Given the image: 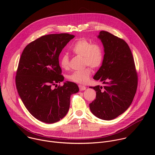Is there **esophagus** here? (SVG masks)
Instances as JSON below:
<instances>
[{
	"instance_id": "34e87169",
	"label": "esophagus",
	"mask_w": 155,
	"mask_h": 155,
	"mask_svg": "<svg viewBox=\"0 0 155 155\" xmlns=\"http://www.w3.org/2000/svg\"><path fill=\"white\" fill-rule=\"evenodd\" d=\"M78 87H79L80 91H84V90H85L86 89V86H83V85H81V84L78 85Z\"/></svg>"
}]
</instances>
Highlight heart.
Segmentation results:
<instances>
[{
	"mask_svg": "<svg viewBox=\"0 0 155 155\" xmlns=\"http://www.w3.org/2000/svg\"><path fill=\"white\" fill-rule=\"evenodd\" d=\"M70 50L76 55L82 56L84 65H88L93 68H98L102 65L104 60L102 47L97 42L92 43L85 38L76 40L70 46ZM59 64L64 69H68L69 66V57L65 53L59 56ZM91 74L90 68L87 67L82 70L73 72L68 77L72 81L84 84L90 80Z\"/></svg>",
	"mask_w": 155,
	"mask_h": 155,
	"instance_id": "obj_1",
	"label": "heart"
}]
</instances>
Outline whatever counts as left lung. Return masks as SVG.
I'll use <instances>...</instances> for the list:
<instances>
[{
    "label": "left lung",
    "instance_id": "8db88e82",
    "mask_svg": "<svg viewBox=\"0 0 155 155\" xmlns=\"http://www.w3.org/2000/svg\"><path fill=\"white\" fill-rule=\"evenodd\" d=\"M98 38L105 54L101 67L93 78L102 81L104 86L90 87L96 91V97L90 108L96 117L111 120L130 105L136 93L138 77L134 58L124 40L104 31Z\"/></svg>",
    "mask_w": 155,
    "mask_h": 155
}]
</instances>
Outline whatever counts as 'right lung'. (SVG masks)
Returning <instances> with one entry per match:
<instances>
[{
    "instance_id": "1",
    "label": "right lung",
    "mask_w": 155,
    "mask_h": 155,
    "mask_svg": "<svg viewBox=\"0 0 155 155\" xmlns=\"http://www.w3.org/2000/svg\"><path fill=\"white\" fill-rule=\"evenodd\" d=\"M74 35L62 33L43 35L25 47L19 59L16 86L29 113L38 120L54 123L68 114L70 98L78 92L77 84L64 80L59 56Z\"/></svg>"
}]
</instances>
